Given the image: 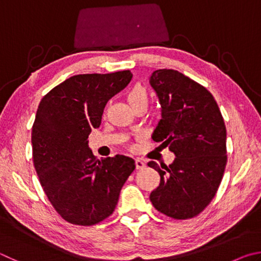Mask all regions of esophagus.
<instances>
[{
  "instance_id": "esophagus-1",
  "label": "esophagus",
  "mask_w": 261,
  "mask_h": 261,
  "mask_svg": "<svg viewBox=\"0 0 261 261\" xmlns=\"http://www.w3.org/2000/svg\"><path fill=\"white\" fill-rule=\"evenodd\" d=\"M146 167V163H145L141 159H136V168L137 169H144Z\"/></svg>"
}]
</instances>
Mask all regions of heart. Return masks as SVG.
<instances>
[{"label": "heart", "mask_w": 261, "mask_h": 261, "mask_svg": "<svg viewBox=\"0 0 261 261\" xmlns=\"http://www.w3.org/2000/svg\"><path fill=\"white\" fill-rule=\"evenodd\" d=\"M147 99L148 94L146 88L139 85V84H137V85L132 87L129 91V93H127V100H129L131 106L138 102H147Z\"/></svg>", "instance_id": "b5f03b06"}]
</instances>
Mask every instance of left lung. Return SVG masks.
I'll return each instance as SVG.
<instances>
[{
  "label": "left lung",
  "mask_w": 261,
  "mask_h": 261,
  "mask_svg": "<svg viewBox=\"0 0 261 261\" xmlns=\"http://www.w3.org/2000/svg\"><path fill=\"white\" fill-rule=\"evenodd\" d=\"M149 84L161 105V120L152 138L169 147V166L148 162L160 175L149 199L169 218L191 219L213 199L227 165V130L213 95L176 70L160 69Z\"/></svg>",
  "instance_id": "8db88e82"
}]
</instances>
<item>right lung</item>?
Listing matches in <instances>:
<instances>
[{
    "instance_id": "right-lung-1",
    "label": "right lung",
    "mask_w": 261,
    "mask_h": 261,
    "mask_svg": "<svg viewBox=\"0 0 261 261\" xmlns=\"http://www.w3.org/2000/svg\"><path fill=\"white\" fill-rule=\"evenodd\" d=\"M131 78L130 70L77 74L39 103L32 126L34 168L50 204L69 223L93 226L112 215L135 170L129 156L96 159L87 140L100 126L106 103Z\"/></svg>"
}]
</instances>
